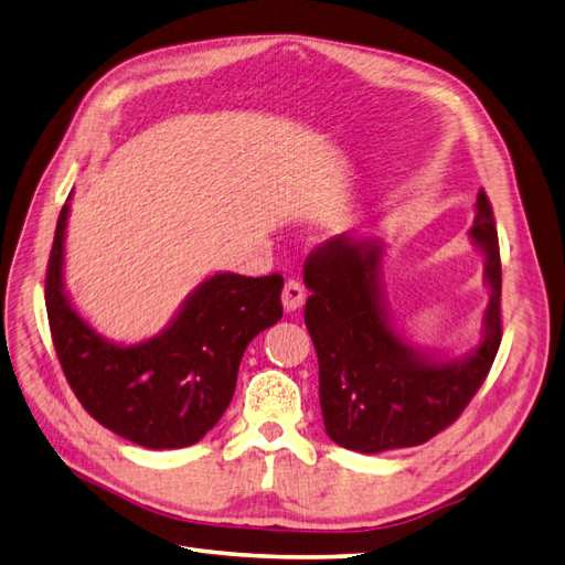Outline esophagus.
Segmentation results:
<instances>
[{"label": "esophagus", "mask_w": 565, "mask_h": 565, "mask_svg": "<svg viewBox=\"0 0 565 565\" xmlns=\"http://www.w3.org/2000/svg\"><path fill=\"white\" fill-rule=\"evenodd\" d=\"M281 302H284L286 312H294V310L302 308V302H306V288H302V284L298 279H288L284 284Z\"/></svg>", "instance_id": "34e87169"}]
</instances>
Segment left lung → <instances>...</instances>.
Here are the masks:
<instances>
[{
	"instance_id": "8db88e82",
	"label": "left lung",
	"mask_w": 565,
	"mask_h": 565,
	"mask_svg": "<svg viewBox=\"0 0 565 565\" xmlns=\"http://www.w3.org/2000/svg\"><path fill=\"white\" fill-rule=\"evenodd\" d=\"M470 238L484 253L489 302L482 339L460 358H439L398 334L382 284V241L341 234L306 263V327L320 360V406L331 441L358 454L417 446L466 411L501 343V257L484 191Z\"/></svg>"
}]
</instances>
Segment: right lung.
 I'll use <instances>...</instances> for the list:
<instances>
[{
  "label": "right lung",
  "instance_id": "right-lung-1",
  "mask_svg": "<svg viewBox=\"0 0 565 565\" xmlns=\"http://www.w3.org/2000/svg\"><path fill=\"white\" fill-rule=\"evenodd\" d=\"M68 202L60 212L45 279L52 341L81 406L145 448H183L220 423L248 343L277 324L281 274L220 271L183 300L169 327L140 343H114L83 320L64 288Z\"/></svg>",
  "mask_w": 565,
  "mask_h": 565
}]
</instances>
